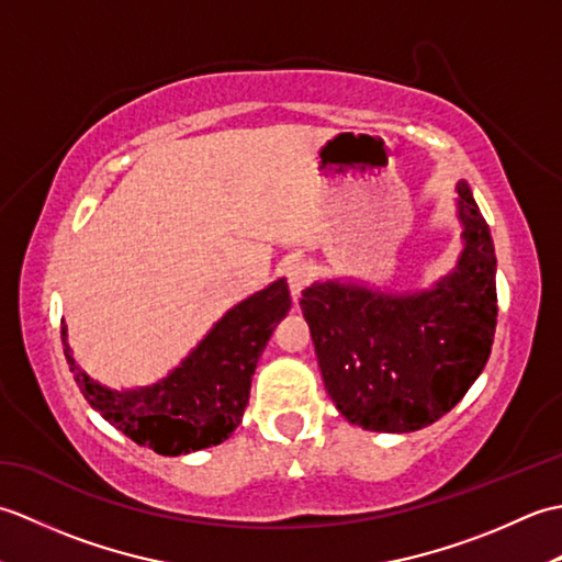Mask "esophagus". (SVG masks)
<instances>
[{
  "mask_svg": "<svg viewBox=\"0 0 562 562\" xmlns=\"http://www.w3.org/2000/svg\"><path fill=\"white\" fill-rule=\"evenodd\" d=\"M312 268L304 266V262H292L288 268V284H290V294L294 302H300L302 290L308 288V282H312Z\"/></svg>",
  "mask_w": 562,
  "mask_h": 562,
  "instance_id": "34e87169",
  "label": "esophagus"
}]
</instances>
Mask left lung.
<instances>
[{
	"label": "left lung",
	"instance_id": "1",
	"mask_svg": "<svg viewBox=\"0 0 562 562\" xmlns=\"http://www.w3.org/2000/svg\"><path fill=\"white\" fill-rule=\"evenodd\" d=\"M461 254L432 288L391 292L352 278L302 292L316 360L340 415L369 432H415L457 405L491 357L497 258L491 226L457 186Z\"/></svg>",
	"mask_w": 562,
	"mask_h": 562
}]
</instances>
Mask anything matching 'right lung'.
Returning a JSON list of instances; mask_svg holds the SVG:
<instances>
[{
	"mask_svg": "<svg viewBox=\"0 0 562 562\" xmlns=\"http://www.w3.org/2000/svg\"><path fill=\"white\" fill-rule=\"evenodd\" d=\"M290 306L288 282L278 278L234 304L169 374L147 386L111 389L91 379L75 360L63 321L65 357L93 411L135 445L181 457L222 445L241 425L250 379Z\"/></svg>",
	"mask_w": 562,
	"mask_h": 562,
	"instance_id": "1",
	"label": "right lung"
}]
</instances>
